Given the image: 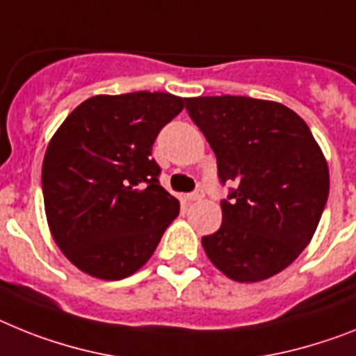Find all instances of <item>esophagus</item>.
I'll return each instance as SVG.
<instances>
[{"mask_svg":"<svg viewBox=\"0 0 356 356\" xmlns=\"http://www.w3.org/2000/svg\"><path fill=\"white\" fill-rule=\"evenodd\" d=\"M202 197H204V190H202V188H197L195 192L188 193L186 199H188V201H190V202H193V201H201Z\"/></svg>","mask_w":356,"mask_h":356,"instance_id":"34e87169","label":"esophagus"}]
</instances>
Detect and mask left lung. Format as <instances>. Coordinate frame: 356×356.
<instances>
[{"mask_svg":"<svg viewBox=\"0 0 356 356\" xmlns=\"http://www.w3.org/2000/svg\"><path fill=\"white\" fill-rule=\"evenodd\" d=\"M188 115L217 157L222 224L202 237L217 270L237 282L270 279L302 253L330 195V170L293 110L244 95L186 99Z\"/></svg>","mask_w":356,"mask_h":356,"instance_id":"left-lung-1","label":"left lung"}]
</instances>
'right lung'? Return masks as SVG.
I'll use <instances>...</instances> for the list:
<instances>
[{
    "label": "right lung",
    "mask_w": 356,
    "mask_h": 356,
    "mask_svg": "<svg viewBox=\"0 0 356 356\" xmlns=\"http://www.w3.org/2000/svg\"><path fill=\"white\" fill-rule=\"evenodd\" d=\"M184 101L164 92L94 95L50 139L44 213L59 250L85 273L130 277L179 215V201L159 184L152 146Z\"/></svg>",
    "instance_id": "add662e5"
}]
</instances>
